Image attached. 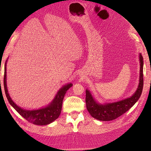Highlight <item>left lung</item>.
Returning <instances> with one entry per match:
<instances>
[{"mask_svg":"<svg viewBox=\"0 0 151 151\" xmlns=\"http://www.w3.org/2000/svg\"><path fill=\"white\" fill-rule=\"evenodd\" d=\"M139 83L135 93L131 96L113 103H99L94 98L90 91L86 90V106L87 111L93 118L102 121L116 119L125 113L139 100L143 88V58L139 54Z\"/></svg>","mask_w":151,"mask_h":151,"instance_id":"obj_1","label":"left lung"}]
</instances>
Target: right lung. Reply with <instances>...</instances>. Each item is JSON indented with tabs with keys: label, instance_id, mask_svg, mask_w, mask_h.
<instances>
[{
	"label": "right lung",
	"instance_id": "add662e5",
	"mask_svg": "<svg viewBox=\"0 0 151 151\" xmlns=\"http://www.w3.org/2000/svg\"><path fill=\"white\" fill-rule=\"evenodd\" d=\"M6 63L4 65V88L6 96L9 103L22 117L29 122L37 125H47L54 122L60 114L63 99L68 89L73 86L72 83L63 85L57 92L55 98L47 106L35 110H27L18 106L10 96L6 85Z\"/></svg>",
	"mask_w": 151,
	"mask_h": 151
}]
</instances>
